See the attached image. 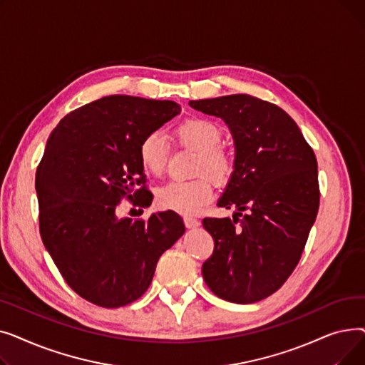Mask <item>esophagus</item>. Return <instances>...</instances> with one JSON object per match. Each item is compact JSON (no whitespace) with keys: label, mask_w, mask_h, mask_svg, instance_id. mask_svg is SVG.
Segmentation results:
<instances>
[{"label":"esophagus","mask_w":365,"mask_h":365,"mask_svg":"<svg viewBox=\"0 0 365 365\" xmlns=\"http://www.w3.org/2000/svg\"><path fill=\"white\" fill-rule=\"evenodd\" d=\"M185 225L187 229H195L201 225V222L198 219H194V217H185Z\"/></svg>","instance_id":"esophagus-1"}]
</instances>
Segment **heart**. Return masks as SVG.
Masks as SVG:
<instances>
[{
	"label": "heart",
	"instance_id": "obj_1",
	"mask_svg": "<svg viewBox=\"0 0 365 365\" xmlns=\"http://www.w3.org/2000/svg\"><path fill=\"white\" fill-rule=\"evenodd\" d=\"M222 130L217 124L205 118H189L178 125L176 138L190 149L200 152L195 175L207 173L216 182H226L232 173V161L219 148ZM168 158V142L160 131H152L139 146L142 167L150 175H161ZM213 183L202 176L195 180H171L161 186L157 192V202L164 210L180 215H195L200 208L212 200Z\"/></svg>",
	"mask_w": 365,
	"mask_h": 365
}]
</instances>
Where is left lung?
I'll return each instance as SVG.
<instances>
[{
    "label": "left lung",
    "instance_id": "8db88e82",
    "mask_svg": "<svg viewBox=\"0 0 365 365\" xmlns=\"http://www.w3.org/2000/svg\"><path fill=\"white\" fill-rule=\"evenodd\" d=\"M189 106L222 118L235 145L234 171L217 201L235 208L234 222L202 220L215 240L202 264L204 281L223 300L259 302L292 275L317 219L315 153L289 113L253 96L190 101Z\"/></svg>",
    "mask_w": 365,
    "mask_h": 365
}]
</instances>
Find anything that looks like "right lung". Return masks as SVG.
<instances>
[{"mask_svg":"<svg viewBox=\"0 0 365 365\" xmlns=\"http://www.w3.org/2000/svg\"><path fill=\"white\" fill-rule=\"evenodd\" d=\"M178 113L171 101L106 96L68 113L47 140L35 176L40 234L71 289L102 308L138 300L161 255L185 234L171 210L148 220L117 215L124 197L150 205L138 189L139 146Z\"/></svg>","mask_w":365,"mask_h":365,"instance_id":"1","label":"right lung"}]
</instances>
